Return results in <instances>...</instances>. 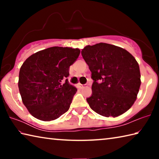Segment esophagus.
<instances>
[{"label":"esophagus","mask_w":159,"mask_h":159,"mask_svg":"<svg viewBox=\"0 0 159 159\" xmlns=\"http://www.w3.org/2000/svg\"><path fill=\"white\" fill-rule=\"evenodd\" d=\"M79 86H80V88H81V89H82V88H84V87H85V85L79 84Z\"/></svg>","instance_id":"esophagus-1"}]
</instances>
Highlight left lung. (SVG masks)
I'll list each match as a JSON object with an SVG mask.
<instances>
[{"label":"left lung","mask_w":159,"mask_h":159,"mask_svg":"<svg viewBox=\"0 0 159 159\" xmlns=\"http://www.w3.org/2000/svg\"><path fill=\"white\" fill-rule=\"evenodd\" d=\"M91 71L92 95L86 99L94 111L116 117L130 108L140 87L138 61L127 50L99 43L81 51Z\"/></svg>","instance_id":"obj_1"}]
</instances>
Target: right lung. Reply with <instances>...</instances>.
Segmentation results:
<instances>
[{
  "label": "right lung",
  "instance_id": "1",
  "mask_svg": "<svg viewBox=\"0 0 159 159\" xmlns=\"http://www.w3.org/2000/svg\"><path fill=\"white\" fill-rule=\"evenodd\" d=\"M80 52L78 48L51 47L23 63L18 87L23 104L34 117L50 121L68 111L77 89L67 77Z\"/></svg>",
  "mask_w": 159,
  "mask_h": 159
}]
</instances>
